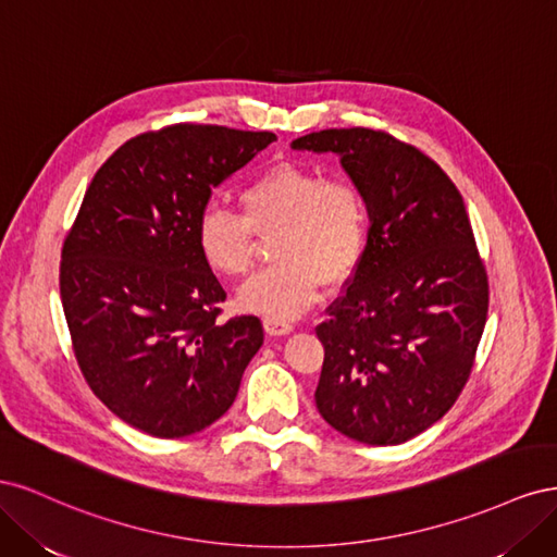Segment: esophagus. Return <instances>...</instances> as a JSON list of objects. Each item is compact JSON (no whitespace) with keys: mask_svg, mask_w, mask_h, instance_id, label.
<instances>
[{"mask_svg":"<svg viewBox=\"0 0 557 557\" xmlns=\"http://www.w3.org/2000/svg\"><path fill=\"white\" fill-rule=\"evenodd\" d=\"M264 330L269 336H285V334H290L295 327L290 323H283V320L264 318Z\"/></svg>","mask_w":557,"mask_h":557,"instance_id":"1","label":"esophagus"}]
</instances>
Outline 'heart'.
<instances>
[{
  "instance_id": "heart-1",
  "label": "heart",
  "mask_w": 557,
  "mask_h": 557,
  "mask_svg": "<svg viewBox=\"0 0 557 557\" xmlns=\"http://www.w3.org/2000/svg\"><path fill=\"white\" fill-rule=\"evenodd\" d=\"M244 215L209 205L195 223L201 260L221 278H239L252 264V232L272 242L274 267L244 283L237 305L274 320H293L318 299L320 283L342 285L367 248V201L356 181L325 176L299 162H276L246 183Z\"/></svg>"
}]
</instances>
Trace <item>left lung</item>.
<instances>
[{
  "instance_id": "obj_1",
  "label": "left lung",
  "mask_w": 557,
  "mask_h": 557,
  "mask_svg": "<svg viewBox=\"0 0 557 557\" xmlns=\"http://www.w3.org/2000/svg\"><path fill=\"white\" fill-rule=\"evenodd\" d=\"M293 148L339 156L369 215L364 258L315 330V407L348 440L404 444L458 399L485 327L487 276L462 195L385 132L323 129Z\"/></svg>"
}]
</instances>
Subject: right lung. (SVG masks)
<instances>
[{
	"label": "right lung",
	"instance_id": "right-lung-1",
	"mask_svg": "<svg viewBox=\"0 0 557 557\" xmlns=\"http://www.w3.org/2000/svg\"><path fill=\"white\" fill-rule=\"evenodd\" d=\"M272 132L172 125L99 166L64 239L60 295L92 393L127 425L181 440L215 423L264 342L256 315L218 320L225 290L195 223Z\"/></svg>",
	"mask_w": 557,
	"mask_h": 557
}]
</instances>
